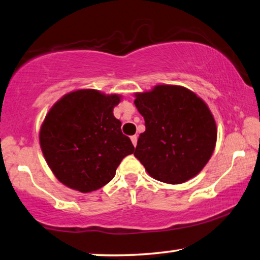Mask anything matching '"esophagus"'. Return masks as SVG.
Wrapping results in <instances>:
<instances>
[{
  "mask_svg": "<svg viewBox=\"0 0 260 260\" xmlns=\"http://www.w3.org/2000/svg\"><path fill=\"white\" fill-rule=\"evenodd\" d=\"M131 141H132V143H133L134 147L137 146V142H138V137H137V135H133V137H131Z\"/></svg>",
  "mask_w": 260,
  "mask_h": 260,
  "instance_id": "obj_1",
  "label": "esophagus"
}]
</instances>
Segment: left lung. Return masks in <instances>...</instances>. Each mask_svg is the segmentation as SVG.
<instances>
[{
	"label": "left lung",
	"instance_id": "left-lung-1",
	"mask_svg": "<svg viewBox=\"0 0 260 260\" xmlns=\"http://www.w3.org/2000/svg\"><path fill=\"white\" fill-rule=\"evenodd\" d=\"M145 119L134 156L153 179L180 184L210 160L217 140L211 111L196 93L177 85H156L134 94Z\"/></svg>",
	"mask_w": 260,
	"mask_h": 260
}]
</instances>
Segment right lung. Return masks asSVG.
<instances>
[{
  "label": "right lung",
  "instance_id": "add662e5",
  "mask_svg": "<svg viewBox=\"0 0 260 260\" xmlns=\"http://www.w3.org/2000/svg\"><path fill=\"white\" fill-rule=\"evenodd\" d=\"M119 94L92 88L76 90L58 100L40 131L45 161L57 180L80 192L98 190L115 175L134 146L122 134L113 108Z\"/></svg>",
  "mask_w": 260,
  "mask_h": 260
}]
</instances>
